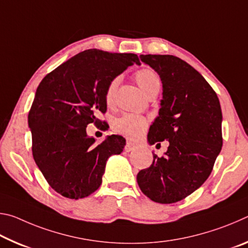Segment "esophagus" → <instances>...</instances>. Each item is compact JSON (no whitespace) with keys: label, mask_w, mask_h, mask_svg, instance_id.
Returning <instances> with one entry per match:
<instances>
[{"label":"esophagus","mask_w":248,"mask_h":248,"mask_svg":"<svg viewBox=\"0 0 248 248\" xmlns=\"http://www.w3.org/2000/svg\"><path fill=\"white\" fill-rule=\"evenodd\" d=\"M134 148H136V144L133 143L131 141H127V144L124 146V150L127 151V152H130V151H132Z\"/></svg>","instance_id":"esophagus-1"}]
</instances>
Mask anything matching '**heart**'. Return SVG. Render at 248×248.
Segmentation results:
<instances>
[{"instance_id":"1","label":"heart","mask_w":248,"mask_h":248,"mask_svg":"<svg viewBox=\"0 0 248 248\" xmlns=\"http://www.w3.org/2000/svg\"><path fill=\"white\" fill-rule=\"evenodd\" d=\"M136 81L139 84L141 90L146 94V96L156 93L161 89V78H159L158 74L152 69L145 68L138 71L136 73ZM119 82L120 78H115L108 84L106 93H105V100H106L108 106H110L114 103L115 94L117 87L119 85ZM146 127H148V120L144 117L133 114H124L119 117V118H117L114 121V124H112V128H114L116 132L130 138V139L139 138L145 131Z\"/></svg>"}]
</instances>
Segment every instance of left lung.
<instances>
[{"instance_id":"obj_1","label":"left lung","mask_w":248,"mask_h":248,"mask_svg":"<svg viewBox=\"0 0 248 248\" xmlns=\"http://www.w3.org/2000/svg\"><path fill=\"white\" fill-rule=\"evenodd\" d=\"M162 81L158 116L151 124L150 145L167 140L164 156L153 154L137 175L142 192L158 203H174L192 194L211 174L222 149L219 98L198 71L170 54H141Z\"/></svg>"}]
</instances>
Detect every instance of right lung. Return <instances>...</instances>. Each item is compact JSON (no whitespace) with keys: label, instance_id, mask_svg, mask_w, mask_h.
<instances>
[{"label":"right lung","instance_id":"add662e5","mask_svg":"<svg viewBox=\"0 0 248 248\" xmlns=\"http://www.w3.org/2000/svg\"><path fill=\"white\" fill-rule=\"evenodd\" d=\"M133 63L140 64L134 53L90 49L40 82L28 115L32 156L48 184L63 197L77 200L93 194L102 184L107 159L123 152V137L112 134L95 144L86 127L98 124L96 116L106 111L109 82Z\"/></svg>","mask_w":248,"mask_h":248}]
</instances>
